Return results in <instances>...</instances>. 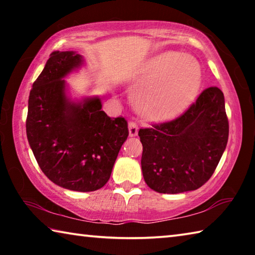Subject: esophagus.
<instances>
[{
	"mask_svg": "<svg viewBox=\"0 0 255 255\" xmlns=\"http://www.w3.org/2000/svg\"><path fill=\"white\" fill-rule=\"evenodd\" d=\"M128 129H129V136H136L138 132V126L135 122H129L128 124Z\"/></svg>",
	"mask_w": 255,
	"mask_h": 255,
	"instance_id": "34e87169",
	"label": "esophagus"
}]
</instances>
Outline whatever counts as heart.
Returning a JSON list of instances; mask_svg holds the SVG:
<instances>
[{
    "instance_id": "b5f03b06",
    "label": "heart",
    "mask_w": 255,
    "mask_h": 255,
    "mask_svg": "<svg viewBox=\"0 0 255 255\" xmlns=\"http://www.w3.org/2000/svg\"><path fill=\"white\" fill-rule=\"evenodd\" d=\"M201 70L191 56L164 51L145 64L135 83L136 106L145 117L170 119L187 107L199 89Z\"/></svg>"
}]
</instances>
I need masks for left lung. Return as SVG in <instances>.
<instances>
[{"label": "left lung", "mask_w": 255, "mask_h": 255, "mask_svg": "<svg viewBox=\"0 0 255 255\" xmlns=\"http://www.w3.org/2000/svg\"><path fill=\"white\" fill-rule=\"evenodd\" d=\"M228 130L225 99L217 86L204 90L180 117L140 128L145 182L159 193L200 188L221 161Z\"/></svg>", "instance_id": "8db88e82"}]
</instances>
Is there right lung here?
Masks as SVG:
<instances>
[{
  "instance_id": "add662e5",
  "label": "right lung",
  "mask_w": 255,
  "mask_h": 255,
  "mask_svg": "<svg viewBox=\"0 0 255 255\" xmlns=\"http://www.w3.org/2000/svg\"><path fill=\"white\" fill-rule=\"evenodd\" d=\"M83 64L74 51H53L33 82L25 122L30 147L51 182L73 191L102 188L128 137L123 117L110 118L99 98L73 102L65 80Z\"/></svg>"
}]
</instances>
